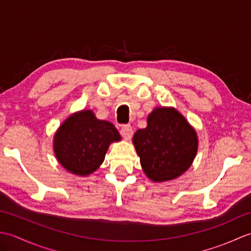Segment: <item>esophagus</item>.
<instances>
[{"instance_id":"1","label":"esophagus","mask_w":251,"mask_h":251,"mask_svg":"<svg viewBox=\"0 0 251 251\" xmlns=\"http://www.w3.org/2000/svg\"><path fill=\"white\" fill-rule=\"evenodd\" d=\"M120 132H121V135L123 136L124 139L129 140L131 136H132V134H134V130H132V127L130 125L127 124V125H123Z\"/></svg>"}]
</instances>
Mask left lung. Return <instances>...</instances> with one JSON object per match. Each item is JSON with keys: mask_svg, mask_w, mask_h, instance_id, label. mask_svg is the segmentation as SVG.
<instances>
[{"mask_svg": "<svg viewBox=\"0 0 251 251\" xmlns=\"http://www.w3.org/2000/svg\"><path fill=\"white\" fill-rule=\"evenodd\" d=\"M143 172L149 179L164 182L178 178L193 163L199 140L195 129L174 108H155L146 128L132 138Z\"/></svg>", "mask_w": 251, "mask_h": 251, "instance_id": "obj_1", "label": "left lung"}]
</instances>
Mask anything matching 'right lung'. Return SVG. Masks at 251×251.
Wrapping results in <instances>:
<instances>
[{
  "mask_svg": "<svg viewBox=\"0 0 251 251\" xmlns=\"http://www.w3.org/2000/svg\"><path fill=\"white\" fill-rule=\"evenodd\" d=\"M120 140L112 123L98 120L93 111L83 110L69 116L58 128L54 152L69 173L85 177L103 163L110 143Z\"/></svg>",
  "mask_w": 251,
  "mask_h": 251,
  "instance_id": "right-lung-1",
  "label": "right lung"
}]
</instances>
